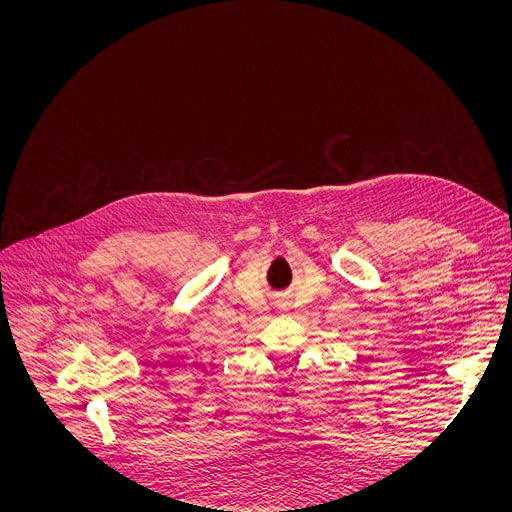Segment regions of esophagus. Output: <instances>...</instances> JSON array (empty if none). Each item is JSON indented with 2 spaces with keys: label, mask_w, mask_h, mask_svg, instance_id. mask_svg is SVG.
Returning a JSON list of instances; mask_svg holds the SVG:
<instances>
[{
  "label": "esophagus",
  "mask_w": 512,
  "mask_h": 512,
  "mask_svg": "<svg viewBox=\"0 0 512 512\" xmlns=\"http://www.w3.org/2000/svg\"><path fill=\"white\" fill-rule=\"evenodd\" d=\"M277 308H280V310H288V308H290V302H288L286 298H282V300H277Z\"/></svg>",
  "instance_id": "esophagus-1"
}]
</instances>
